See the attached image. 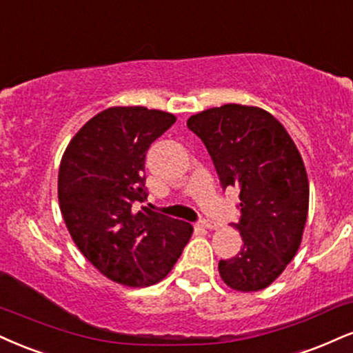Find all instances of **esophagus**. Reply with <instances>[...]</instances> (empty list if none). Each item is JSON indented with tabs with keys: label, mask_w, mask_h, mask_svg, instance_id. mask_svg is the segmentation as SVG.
<instances>
[{
	"label": "esophagus",
	"mask_w": 353,
	"mask_h": 353,
	"mask_svg": "<svg viewBox=\"0 0 353 353\" xmlns=\"http://www.w3.org/2000/svg\"><path fill=\"white\" fill-rule=\"evenodd\" d=\"M199 227L207 228V230H215V228H217L219 225L215 223V222H212V220H201V222H199Z\"/></svg>",
	"instance_id": "1"
}]
</instances>
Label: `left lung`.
<instances>
[{
  "label": "left lung",
  "instance_id": "8db88e82",
  "mask_svg": "<svg viewBox=\"0 0 353 353\" xmlns=\"http://www.w3.org/2000/svg\"><path fill=\"white\" fill-rule=\"evenodd\" d=\"M214 161L222 189L239 188L241 250L220 260L232 290L268 288L298 252L309 209V182L298 148L273 114L228 103L188 120Z\"/></svg>",
  "mask_w": 353,
  "mask_h": 353
}]
</instances>
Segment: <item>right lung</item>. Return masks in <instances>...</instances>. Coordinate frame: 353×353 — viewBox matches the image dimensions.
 Returning <instances> with one entry per match:
<instances>
[{"label": "right lung", "mask_w": 353, "mask_h": 353, "mask_svg": "<svg viewBox=\"0 0 353 353\" xmlns=\"http://www.w3.org/2000/svg\"><path fill=\"white\" fill-rule=\"evenodd\" d=\"M176 123L172 113L112 107L88 120L63 152L59 205L72 240L107 278L144 288L168 276L192 225L148 207L144 159L151 143Z\"/></svg>", "instance_id": "add662e5"}]
</instances>
